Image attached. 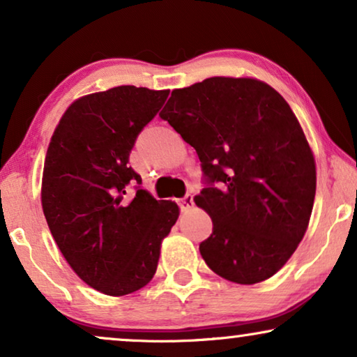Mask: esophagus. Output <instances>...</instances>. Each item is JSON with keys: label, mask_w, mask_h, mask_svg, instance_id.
Segmentation results:
<instances>
[{"label": "esophagus", "mask_w": 357, "mask_h": 357, "mask_svg": "<svg viewBox=\"0 0 357 357\" xmlns=\"http://www.w3.org/2000/svg\"><path fill=\"white\" fill-rule=\"evenodd\" d=\"M178 203H180V208H182V211H188V209L193 206V195L187 193Z\"/></svg>", "instance_id": "1"}]
</instances>
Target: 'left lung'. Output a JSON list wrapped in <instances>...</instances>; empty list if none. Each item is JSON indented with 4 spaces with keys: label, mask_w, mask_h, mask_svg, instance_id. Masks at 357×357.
<instances>
[{
    "label": "left lung",
    "mask_w": 357,
    "mask_h": 357,
    "mask_svg": "<svg viewBox=\"0 0 357 357\" xmlns=\"http://www.w3.org/2000/svg\"><path fill=\"white\" fill-rule=\"evenodd\" d=\"M159 115L221 185L193 198L213 219L199 243L206 265L237 284L276 275L309 227L317 188L314 153L284 97L255 77L214 76L172 91Z\"/></svg>",
    "instance_id": "1"
}]
</instances>
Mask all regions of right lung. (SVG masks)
Returning a JSON list of instances; mask_svg holds the SVG:
<instances>
[{"label":"right lung","instance_id":"right-lung-1","mask_svg":"<svg viewBox=\"0 0 357 357\" xmlns=\"http://www.w3.org/2000/svg\"><path fill=\"white\" fill-rule=\"evenodd\" d=\"M169 89L119 86L82 96L53 131L42 174V209L73 271L96 291L125 296L158 270L160 245L177 222L175 202L126 185L136 136L158 115Z\"/></svg>","mask_w":357,"mask_h":357}]
</instances>
